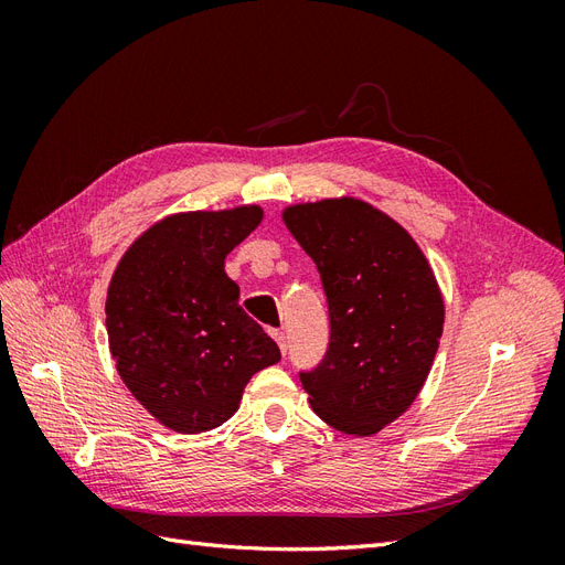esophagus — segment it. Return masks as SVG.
I'll list each match as a JSON object with an SVG mask.
<instances>
[{"mask_svg":"<svg viewBox=\"0 0 565 565\" xmlns=\"http://www.w3.org/2000/svg\"><path fill=\"white\" fill-rule=\"evenodd\" d=\"M270 337L278 341V347H280L282 355H285V353H287V339H285V332H280V330H270Z\"/></svg>","mask_w":565,"mask_h":565,"instance_id":"1","label":"esophagus"}]
</instances>
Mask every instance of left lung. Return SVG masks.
<instances>
[{
    "mask_svg": "<svg viewBox=\"0 0 565 565\" xmlns=\"http://www.w3.org/2000/svg\"><path fill=\"white\" fill-rule=\"evenodd\" d=\"M285 226L318 266L330 311L322 361L299 372L313 413L370 436L398 419L424 386L443 334V297L409 233L355 198L306 202Z\"/></svg>",
    "mask_w": 565,
    "mask_h": 565,
    "instance_id": "8db88e82",
    "label": "left lung"
}]
</instances>
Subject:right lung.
I'll use <instances>...</instances> for the list:
<instances>
[{"instance_id": "right-lung-1", "label": "right lung", "mask_w": 565, "mask_h": 565, "mask_svg": "<svg viewBox=\"0 0 565 565\" xmlns=\"http://www.w3.org/2000/svg\"><path fill=\"white\" fill-rule=\"evenodd\" d=\"M262 216L256 204L167 216L136 237L113 273L106 328L119 377L179 434L231 419L252 374L280 361L224 270Z\"/></svg>"}]
</instances>
